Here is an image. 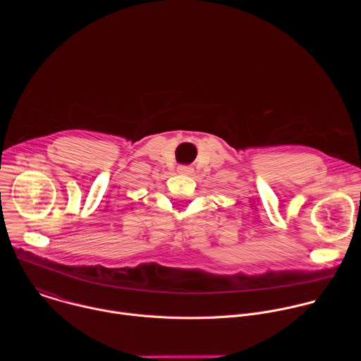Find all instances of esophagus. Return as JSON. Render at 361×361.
<instances>
[{
  "mask_svg": "<svg viewBox=\"0 0 361 361\" xmlns=\"http://www.w3.org/2000/svg\"><path fill=\"white\" fill-rule=\"evenodd\" d=\"M177 171H178L180 174H184V176H190V174L192 173V169H191V167H188V166H180V167L177 169Z\"/></svg>",
  "mask_w": 361,
  "mask_h": 361,
  "instance_id": "34e87169",
  "label": "esophagus"
}]
</instances>
